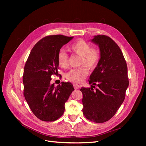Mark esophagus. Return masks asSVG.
I'll list each match as a JSON object with an SVG mask.
<instances>
[{
  "instance_id": "esophagus-1",
  "label": "esophagus",
  "mask_w": 146,
  "mask_h": 146,
  "mask_svg": "<svg viewBox=\"0 0 146 146\" xmlns=\"http://www.w3.org/2000/svg\"><path fill=\"white\" fill-rule=\"evenodd\" d=\"M73 86H74V88L75 90H77V89H78L79 88H80V85H77V84H74Z\"/></svg>"
}]
</instances>
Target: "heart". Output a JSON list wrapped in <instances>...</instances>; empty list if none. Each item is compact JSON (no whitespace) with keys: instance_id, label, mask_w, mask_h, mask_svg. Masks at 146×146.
<instances>
[{"instance_id":"heart-1","label":"heart","mask_w":146,"mask_h":146,"mask_svg":"<svg viewBox=\"0 0 146 146\" xmlns=\"http://www.w3.org/2000/svg\"><path fill=\"white\" fill-rule=\"evenodd\" d=\"M68 49L73 54L80 56L78 64L82 66L70 70L66 74V78L74 83H81L88 74L86 67L92 70L98 65L100 58V51L96 48H92L89 43L83 39H79L72 43L68 47ZM57 61L61 68H67L68 55L64 50H60L58 54Z\"/></svg>"}]
</instances>
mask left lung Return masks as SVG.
Instances as JSON below:
<instances>
[{
	"label": "left lung",
	"mask_w": 146,
	"mask_h": 146,
	"mask_svg": "<svg viewBox=\"0 0 146 146\" xmlns=\"http://www.w3.org/2000/svg\"><path fill=\"white\" fill-rule=\"evenodd\" d=\"M91 42L98 45L100 58L90 77L89 83L92 85L91 88L80 89L82 110L86 119L102 123L116 114L125 99L129 84L127 66L121 48L111 38L97 35Z\"/></svg>",
	"instance_id": "left-lung-1"
}]
</instances>
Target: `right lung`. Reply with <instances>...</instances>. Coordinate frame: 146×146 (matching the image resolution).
Masks as SVG:
<instances>
[{
	"instance_id": "right-lung-1",
	"label": "right lung",
	"mask_w": 146,
	"mask_h": 146,
	"mask_svg": "<svg viewBox=\"0 0 146 146\" xmlns=\"http://www.w3.org/2000/svg\"><path fill=\"white\" fill-rule=\"evenodd\" d=\"M74 37L50 35L41 39L31 50L24 66V95L33 113L43 121L52 122L63 115L64 104L74 88L72 83L50 84L58 73L57 56L61 48Z\"/></svg>"
}]
</instances>
